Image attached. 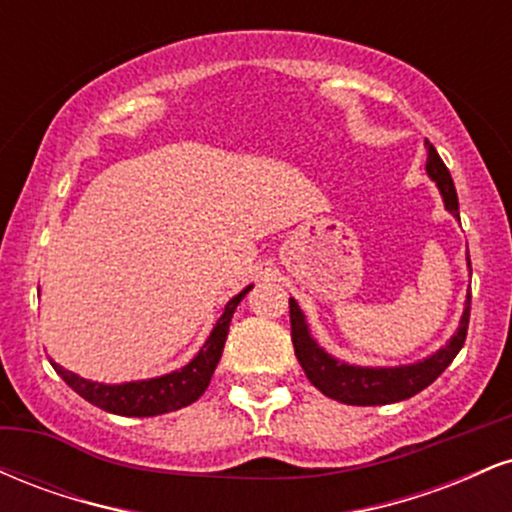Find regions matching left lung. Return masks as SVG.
Instances as JSON below:
<instances>
[{
	"label": "left lung",
	"mask_w": 512,
	"mask_h": 512,
	"mask_svg": "<svg viewBox=\"0 0 512 512\" xmlns=\"http://www.w3.org/2000/svg\"><path fill=\"white\" fill-rule=\"evenodd\" d=\"M428 146V161L426 170L431 175V180H436L440 195H443L445 209L452 216L460 219V204H457V192L452 185L450 170L445 168V163L440 161L438 151L433 149V144L426 139ZM469 303L472 296L467 298V308H464L460 330L452 334V339L443 349L436 351L431 358L419 363H411V366H399V368H361V366H349V363L337 361L327 354L325 349H320L313 337H310L308 325H305V317L298 308V303L289 298V310H291V342L296 349V358L301 363L308 380L313 383L322 395L337 399L344 404H356V407H375V404H392L402 402L419 395L421 390H426L433 380L450 366L452 358L460 354L464 339H467V327H469Z\"/></svg>",
	"instance_id": "obj_1"
}]
</instances>
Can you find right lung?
I'll return each instance as SVG.
<instances>
[{
    "mask_svg": "<svg viewBox=\"0 0 512 512\" xmlns=\"http://www.w3.org/2000/svg\"><path fill=\"white\" fill-rule=\"evenodd\" d=\"M245 291H240L236 298L226 303L223 315L216 322V327L211 330L207 344L199 349V354L187 363L185 368L173 370V373L161 375V378L151 380H139V383H125V385H103V383H91V380L79 378L72 370H64L57 363H52V368L62 375V380L67 383L76 395H81L86 402L96 404L98 409L110 411V414L120 416H156L166 414V411H175L192 404L195 399L204 395L211 383V375H214L216 363L223 354V344L228 337V325H231V317L236 313L238 303L243 301Z\"/></svg>",
    "mask_w": 512,
    "mask_h": 512,
    "instance_id": "right-lung-1",
    "label": "right lung"
}]
</instances>
